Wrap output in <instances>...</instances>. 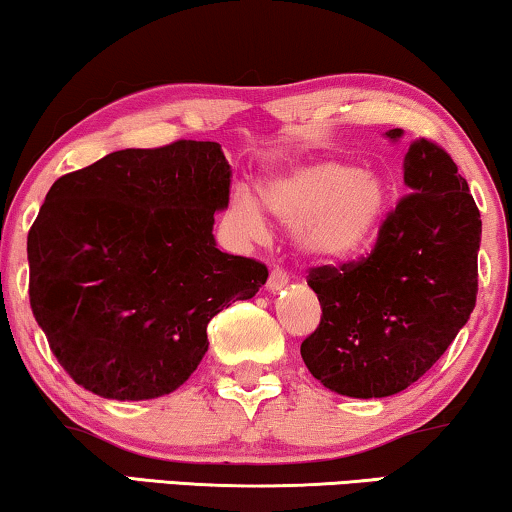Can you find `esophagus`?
Masks as SVG:
<instances>
[{
  "instance_id": "1",
  "label": "esophagus",
  "mask_w": 512,
  "mask_h": 512,
  "mask_svg": "<svg viewBox=\"0 0 512 512\" xmlns=\"http://www.w3.org/2000/svg\"><path fill=\"white\" fill-rule=\"evenodd\" d=\"M287 280H290V276H287V271L280 269V266H276V269L269 273V280H266V290H269V292H280L287 285Z\"/></svg>"
}]
</instances>
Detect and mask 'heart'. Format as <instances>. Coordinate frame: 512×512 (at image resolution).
Segmentation results:
<instances>
[{"label": "heart", "instance_id": "1", "mask_svg": "<svg viewBox=\"0 0 512 512\" xmlns=\"http://www.w3.org/2000/svg\"><path fill=\"white\" fill-rule=\"evenodd\" d=\"M264 201L280 222L297 227L301 253L341 262L364 250L378 234L390 190L376 171L322 155L271 178L264 187ZM229 220L248 239H262L269 229L262 204L248 190L232 197Z\"/></svg>", "mask_w": 512, "mask_h": 512}]
</instances>
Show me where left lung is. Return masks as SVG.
Instances as JSON below:
<instances>
[{
    "instance_id": "obj_1",
    "label": "left lung",
    "mask_w": 512,
    "mask_h": 512,
    "mask_svg": "<svg viewBox=\"0 0 512 512\" xmlns=\"http://www.w3.org/2000/svg\"><path fill=\"white\" fill-rule=\"evenodd\" d=\"M401 134L390 129L387 139ZM403 183L410 194L380 225L371 255L308 271L322 318L301 357L343 397L406 390L441 359L475 306L482 222L469 183L429 139L410 143Z\"/></svg>"
}]
</instances>
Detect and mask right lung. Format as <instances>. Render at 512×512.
Listing matches in <instances>:
<instances>
[{
	"instance_id": "1",
	"label": "right lung",
	"mask_w": 512,
	"mask_h": 512,
	"mask_svg": "<svg viewBox=\"0 0 512 512\" xmlns=\"http://www.w3.org/2000/svg\"><path fill=\"white\" fill-rule=\"evenodd\" d=\"M232 169L220 143L127 148L57 178L27 234L30 306L64 371L104 399H157L208 350L222 308L269 271L215 248Z\"/></svg>"
}]
</instances>
